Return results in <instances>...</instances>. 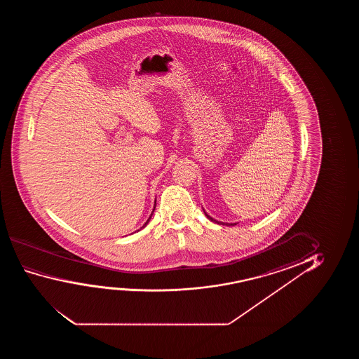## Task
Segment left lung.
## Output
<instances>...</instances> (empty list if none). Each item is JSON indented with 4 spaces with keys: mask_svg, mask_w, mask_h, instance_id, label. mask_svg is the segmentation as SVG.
I'll return each mask as SVG.
<instances>
[{
    "mask_svg": "<svg viewBox=\"0 0 359 359\" xmlns=\"http://www.w3.org/2000/svg\"><path fill=\"white\" fill-rule=\"evenodd\" d=\"M205 215H206L207 218H208V219H211V221H213V222H217V221H215V219H213V218H212V217L208 216V215H207L206 212H205ZM217 223H219V222H217Z\"/></svg>",
    "mask_w": 359,
    "mask_h": 359,
    "instance_id": "1",
    "label": "left lung"
}]
</instances>
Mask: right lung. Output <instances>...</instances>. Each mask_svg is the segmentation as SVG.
I'll return each instance as SVG.
<instances>
[{
  "label": "right lung",
  "mask_w": 359,
  "mask_h": 359,
  "mask_svg": "<svg viewBox=\"0 0 359 359\" xmlns=\"http://www.w3.org/2000/svg\"><path fill=\"white\" fill-rule=\"evenodd\" d=\"M153 211H154V210H153ZM151 216H152V215H151ZM149 219H151V217H149V218H148L147 222H146V223H144V224H143V226H147V223H148V222H149ZM143 226H142V228H143Z\"/></svg>",
  "instance_id": "add662e5"
}]
</instances>
